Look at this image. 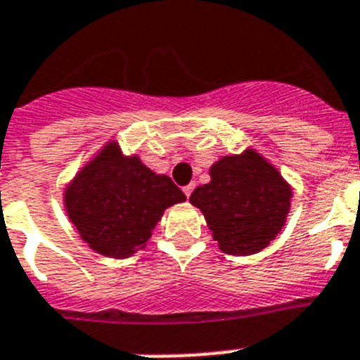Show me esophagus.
<instances>
[{"label":"esophagus","instance_id":"34e87169","mask_svg":"<svg viewBox=\"0 0 360 360\" xmlns=\"http://www.w3.org/2000/svg\"><path fill=\"white\" fill-rule=\"evenodd\" d=\"M194 183H190V185H186L185 188H183V192H185V195L186 198H190V194H192V192H194Z\"/></svg>","mask_w":360,"mask_h":360}]
</instances>
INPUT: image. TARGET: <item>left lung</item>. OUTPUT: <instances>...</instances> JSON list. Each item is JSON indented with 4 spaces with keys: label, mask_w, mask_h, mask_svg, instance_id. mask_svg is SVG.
<instances>
[{
    "label": "left lung",
    "mask_w": 360,
    "mask_h": 360,
    "mask_svg": "<svg viewBox=\"0 0 360 360\" xmlns=\"http://www.w3.org/2000/svg\"><path fill=\"white\" fill-rule=\"evenodd\" d=\"M292 190L252 148L225 155L210 166V183L192 192L217 247L232 256L256 255L285 225Z\"/></svg>",
    "instance_id": "left-lung-1"
}]
</instances>
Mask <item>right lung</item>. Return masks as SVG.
<instances>
[{
	"label": "right lung",
	"mask_w": 360,
	"mask_h": 360,
	"mask_svg": "<svg viewBox=\"0 0 360 360\" xmlns=\"http://www.w3.org/2000/svg\"><path fill=\"white\" fill-rule=\"evenodd\" d=\"M186 195L168 175L110 141L65 186L63 205L78 234L95 252L128 258L144 249L168 207Z\"/></svg>",
	"instance_id": "add662e5"
}]
</instances>
